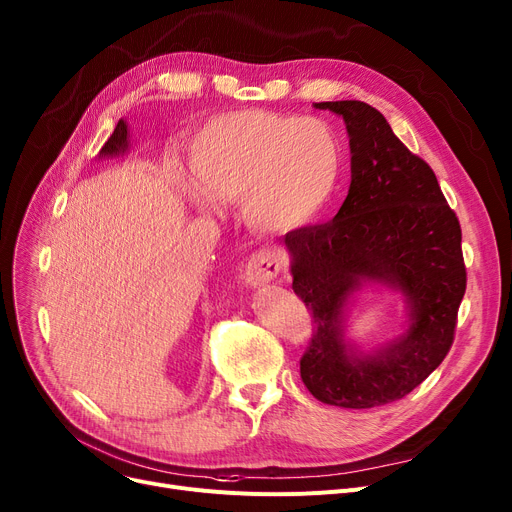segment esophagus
<instances>
[{"instance_id": "obj_1", "label": "esophagus", "mask_w": 512, "mask_h": 512, "mask_svg": "<svg viewBox=\"0 0 512 512\" xmlns=\"http://www.w3.org/2000/svg\"><path fill=\"white\" fill-rule=\"evenodd\" d=\"M284 263V255L278 249H261L259 253H255L245 270V280L249 286H263L267 282H272Z\"/></svg>"}]
</instances>
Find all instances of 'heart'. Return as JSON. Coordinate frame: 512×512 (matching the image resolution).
I'll use <instances>...</instances> for the list:
<instances>
[{
	"mask_svg": "<svg viewBox=\"0 0 512 512\" xmlns=\"http://www.w3.org/2000/svg\"><path fill=\"white\" fill-rule=\"evenodd\" d=\"M340 145L317 118L265 110L209 120L188 147L191 201L238 203L245 224L263 234H286L311 224L330 203L340 178Z\"/></svg>",
	"mask_w": 512,
	"mask_h": 512,
	"instance_id": "b5f03b06",
	"label": "heart"
}]
</instances>
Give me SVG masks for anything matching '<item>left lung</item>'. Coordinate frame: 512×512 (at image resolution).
Listing matches in <instances>:
<instances>
[{"label":"left lung","mask_w":512,"mask_h":512,"mask_svg":"<svg viewBox=\"0 0 512 512\" xmlns=\"http://www.w3.org/2000/svg\"><path fill=\"white\" fill-rule=\"evenodd\" d=\"M342 116L351 186L328 224L288 232L292 290L313 315L301 378L326 405L382 407L407 396L448 355L467 288L461 224L434 170L363 101H321ZM365 281L403 292L408 332L363 354L343 338V307Z\"/></svg>","instance_id":"1"}]
</instances>
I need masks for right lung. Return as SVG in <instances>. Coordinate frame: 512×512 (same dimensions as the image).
I'll list each match as a JSON object with an SVG mask.
<instances>
[{
  "label": "right lung",
  "instance_id": "obj_1",
  "mask_svg": "<svg viewBox=\"0 0 512 512\" xmlns=\"http://www.w3.org/2000/svg\"><path fill=\"white\" fill-rule=\"evenodd\" d=\"M128 124L124 122V120H120L118 122V126L114 128V132H112V137L107 139V143L101 147V151H99V155L101 157H114V155H122V153H126L128 151Z\"/></svg>",
  "mask_w": 512,
  "mask_h": 512
}]
</instances>
